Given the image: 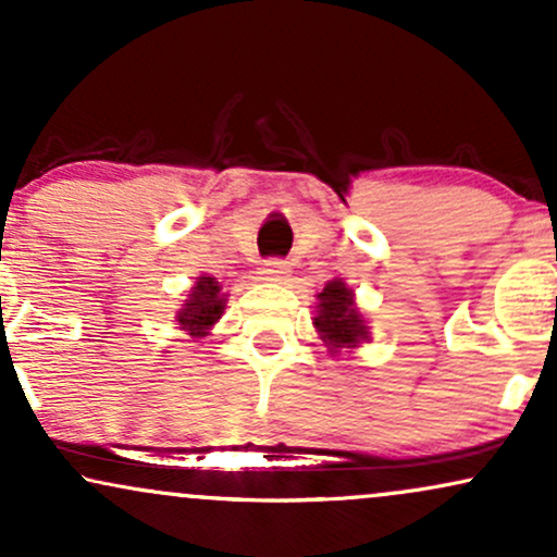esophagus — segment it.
<instances>
[{"label": "esophagus", "instance_id": "esophagus-1", "mask_svg": "<svg viewBox=\"0 0 557 557\" xmlns=\"http://www.w3.org/2000/svg\"><path fill=\"white\" fill-rule=\"evenodd\" d=\"M261 274H264L267 280H274V283H283V280L290 277V261L267 259L264 267H261Z\"/></svg>", "mask_w": 557, "mask_h": 557}]
</instances>
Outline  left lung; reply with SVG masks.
Segmentation results:
<instances>
[{
  "instance_id": "1",
  "label": "left lung",
  "mask_w": 557,
  "mask_h": 557,
  "mask_svg": "<svg viewBox=\"0 0 557 557\" xmlns=\"http://www.w3.org/2000/svg\"><path fill=\"white\" fill-rule=\"evenodd\" d=\"M313 324L321 332V339L330 345V350L355 347L368 337V326L355 308L352 290H347L343 280H332L319 293V317L313 319Z\"/></svg>"
}]
</instances>
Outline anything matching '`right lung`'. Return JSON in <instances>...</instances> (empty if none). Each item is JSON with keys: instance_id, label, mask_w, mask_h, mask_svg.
I'll use <instances>...</instances> for the list:
<instances>
[{"instance_id": "1", "label": "right lung", "mask_w": 557, "mask_h": 557, "mask_svg": "<svg viewBox=\"0 0 557 557\" xmlns=\"http://www.w3.org/2000/svg\"><path fill=\"white\" fill-rule=\"evenodd\" d=\"M223 296H220V285L214 277H199L197 285L191 287L189 300L178 311V324L194 337H205L207 330L220 319L223 313Z\"/></svg>"}]
</instances>
